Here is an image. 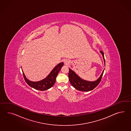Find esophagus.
<instances>
[{
    "label": "esophagus",
    "instance_id": "esophagus-1",
    "mask_svg": "<svg viewBox=\"0 0 131 131\" xmlns=\"http://www.w3.org/2000/svg\"><path fill=\"white\" fill-rule=\"evenodd\" d=\"M64 63L67 65L69 64V61H67V60H66V61H64Z\"/></svg>",
    "mask_w": 131,
    "mask_h": 131
}]
</instances>
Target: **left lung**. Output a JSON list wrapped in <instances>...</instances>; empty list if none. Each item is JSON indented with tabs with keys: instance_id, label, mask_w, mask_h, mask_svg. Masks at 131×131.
Segmentation results:
<instances>
[{
	"instance_id": "1",
	"label": "left lung",
	"mask_w": 131,
	"mask_h": 131,
	"mask_svg": "<svg viewBox=\"0 0 131 131\" xmlns=\"http://www.w3.org/2000/svg\"><path fill=\"white\" fill-rule=\"evenodd\" d=\"M103 57L104 61L105 64V60L104 58V52L102 51H100ZM104 70L103 71L102 74L98 79L95 81H88L86 80H82L74 72L73 70L69 69V78L70 84L72 86L75 88L76 89L81 91H89L94 89L100 83L101 79H102Z\"/></svg>"
}]
</instances>
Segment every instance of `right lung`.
Returning <instances> with one entry per match:
<instances>
[{"instance_id": "add662e5", "label": "right lung", "mask_w": 131, "mask_h": 131, "mask_svg": "<svg viewBox=\"0 0 131 131\" xmlns=\"http://www.w3.org/2000/svg\"><path fill=\"white\" fill-rule=\"evenodd\" d=\"M63 65V62H61L59 64H58L52 70L47 77L45 79L39 81L32 82L27 80L23 71V76L26 82L29 86H31L35 89L39 90L41 91L46 90L50 89L54 85L58 74L61 68L62 67Z\"/></svg>"}]
</instances>
